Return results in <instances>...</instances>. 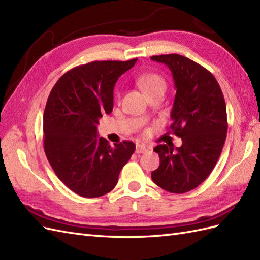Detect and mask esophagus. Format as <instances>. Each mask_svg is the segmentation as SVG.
Here are the masks:
<instances>
[{
	"mask_svg": "<svg viewBox=\"0 0 260 260\" xmlns=\"http://www.w3.org/2000/svg\"><path fill=\"white\" fill-rule=\"evenodd\" d=\"M148 150V148L146 147L145 145H142V144H138L136 145V154H144V152H146Z\"/></svg>",
	"mask_w": 260,
	"mask_h": 260,
	"instance_id": "obj_1",
	"label": "esophagus"
}]
</instances>
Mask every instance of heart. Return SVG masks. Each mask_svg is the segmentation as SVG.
I'll list each match as a JSON object with an SVG mask.
<instances>
[{
	"instance_id": "obj_1",
	"label": "heart",
	"mask_w": 260,
	"mask_h": 260,
	"mask_svg": "<svg viewBox=\"0 0 260 260\" xmlns=\"http://www.w3.org/2000/svg\"><path fill=\"white\" fill-rule=\"evenodd\" d=\"M137 82L139 86L143 89V91L145 92V94L156 89L166 88L165 80L159 75H156V73H147V75H143L138 78Z\"/></svg>"
}]
</instances>
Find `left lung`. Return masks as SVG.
Masks as SVG:
<instances>
[{
	"mask_svg": "<svg viewBox=\"0 0 260 260\" xmlns=\"http://www.w3.org/2000/svg\"><path fill=\"white\" fill-rule=\"evenodd\" d=\"M165 63L175 81L176 96L170 129L182 139L180 147L158 145L160 158L151 179L171 193H185L201 184L218 160L228 132L226 104L212 73L177 54L150 57Z\"/></svg>",
	"mask_w": 260,
	"mask_h": 260,
	"instance_id": "1",
	"label": "left lung"
}]
</instances>
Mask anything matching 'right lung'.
Masks as SVG:
<instances>
[{"label":"right lung","instance_id":"right-lung-1","mask_svg":"<svg viewBox=\"0 0 260 260\" xmlns=\"http://www.w3.org/2000/svg\"><path fill=\"white\" fill-rule=\"evenodd\" d=\"M128 61H92L76 67L58 80L44 112V149L60 180L75 193L98 198L114 189L119 171L135 144L111 146L98 136V124L113 110L117 79L129 70Z\"/></svg>","mask_w":260,"mask_h":260}]
</instances>
